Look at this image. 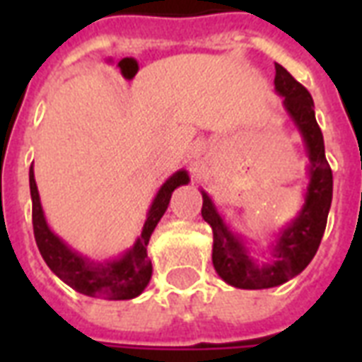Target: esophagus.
Wrapping results in <instances>:
<instances>
[{"label": "esophagus", "mask_w": 362, "mask_h": 362, "mask_svg": "<svg viewBox=\"0 0 362 362\" xmlns=\"http://www.w3.org/2000/svg\"><path fill=\"white\" fill-rule=\"evenodd\" d=\"M197 148H199V152H201V144H197Z\"/></svg>", "instance_id": "esophagus-1"}]
</instances>
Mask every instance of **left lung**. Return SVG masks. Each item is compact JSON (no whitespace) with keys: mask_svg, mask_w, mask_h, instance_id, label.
Here are the masks:
<instances>
[{"mask_svg":"<svg viewBox=\"0 0 362 362\" xmlns=\"http://www.w3.org/2000/svg\"><path fill=\"white\" fill-rule=\"evenodd\" d=\"M274 86L284 95V105L303 133L310 159V184L300 214L276 242L274 259L267 264H255L240 244L223 226V220L203 192V220L212 227L214 247L212 263L216 272L240 289H267L276 287L293 276L300 274L314 259L325 233L327 216L332 201V170L325 158L323 133L315 122L314 99L308 90L295 81L291 73L276 64Z\"/></svg>","mask_w":362,"mask_h":362,"instance_id":"1","label":"left lung"}]
</instances>
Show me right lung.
I'll return each instance as SVG.
<instances>
[{"instance_id": "obj_1", "label": "right lung", "mask_w": 362, "mask_h": 362, "mask_svg": "<svg viewBox=\"0 0 362 362\" xmlns=\"http://www.w3.org/2000/svg\"><path fill=\"white\" fill-rule=\"evenodd\" d=\"M186 170H178L159 189L158 197L153 199L152 209L148 212L146 223L135 246L118 261H109L105 264H93L81 257L78 253L65 246L50 229H48L45 216H42L39 193L33 178V169H30V192H31V221H33V235L39 252L45 263L50 267L59 280H64L75 291L88 297L107 298V300H127L135 298L144 291L148 281L152 278V263L148 261L146 246L152 237L153 229L169 206L170 195L180 184H187Z\"/></svg>"}]
</instances>
